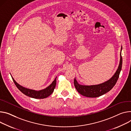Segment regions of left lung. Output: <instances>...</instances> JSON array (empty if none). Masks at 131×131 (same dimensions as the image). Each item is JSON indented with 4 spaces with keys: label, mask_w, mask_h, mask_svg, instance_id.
<instances>
[{
    "label": "left lung",
    "mask_w": 131,
    "mask_h": 131,
    "mask_svg": "<svg viewBox=\"0 0 131 131\" xmlns=\"http://www.w3.org/2000/svg\"><path fill=\"white\" fill-rule=\"evenodd\" d=\"M121 58L120 64L116 70V72L113 76V77L109 80L106 81L102 84L97 85H92V86H84L79 85L77 82V80L74 79V83L75 87L77 91L81 95L90 98H96L100 97L102 95L106 93L112 89L115 86L117 82V80L119 77V75L121 70L122 66V57L121 56Z\"/></svg>",
    "instance_id": "left-lung-1"
}]
</instances>
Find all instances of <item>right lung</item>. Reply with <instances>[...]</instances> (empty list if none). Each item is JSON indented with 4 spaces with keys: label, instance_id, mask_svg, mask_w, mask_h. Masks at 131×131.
<instances>
[{
    "label": "right lung",
    "instance_id": "obj_1",
    "mask_svg": "<svg viewBox=\"0 0 131 131\" xmlns=\"http://www.w3.org/2000/svg\"><path fill=\"white\" fill-rule=\"evenodd\" d=\"M11 77L13 78V80L16 87L21 92H22L23 94H25L28 97L35 99H44L50 96V95L53 92L56 84V77L55 80L49 87H47V88L43 90H41L40 91H35L34 90H31L22 87L21 86L19 85L18 83H17V82L14 80L13 77Z\"/></svg>",
    "mask_w": 131,
    "mask_h": 131
}]
</instances>
